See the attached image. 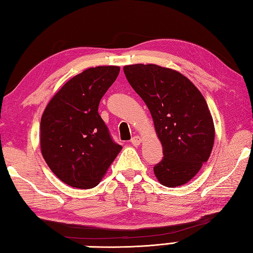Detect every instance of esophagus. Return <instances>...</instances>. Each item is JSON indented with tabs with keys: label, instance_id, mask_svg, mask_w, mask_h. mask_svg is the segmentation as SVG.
Returning a JSON list of instances; mask_svg holds the SVG:
<instances>
[{
	"label": "esophagus",
	"instance_id": "1",
	"mask_svg": "<svg viewBox=\"0 0 253 253\" xmlns=\"http://www.w3.org/2000/svg\"><path fill=\"white\" fill-rule=\"evenodd\" d=\"M131 144L134 146H139L141 144V138L139 136H135L134 138L131 139Z\"/></svg>",
	"mask_w": 253,
	"mask_h": 253
}]
</instances>
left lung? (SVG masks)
<instances>
[{
	"label": "left lung",
	"instance_id": "obj_1",
	"mask_svg": "<svg viewBox=\"0 0 253 253\" xmlns=\"http://www.w3.org/2000/svg\"><path fill=\"white\" fill-rule=\"evenodd\" d=\"M127 81L144 100L163 145L164 158L154 167L163 186L190 181L210 157L213 119L200 90L180 73L156 64L124 66Z\"/></svg>",
	"mask_w": 253,
	"mask_h": 253
}]
</instances>
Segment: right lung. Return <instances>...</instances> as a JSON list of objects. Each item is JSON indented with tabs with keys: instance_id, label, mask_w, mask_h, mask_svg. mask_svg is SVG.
Wrapping results in <instances>:
<instances>
[{
	"instance_id": "obj_1",
	"label": "right lung",
	"mask_w": 253,
	"mask_h": 253,
	"mask_svg": "<svg viewBox=\"0 0 253 253\" xmlns=\"http://www.w3.org/2000/svg\"><path fill=\"white\" fill-rule=\"evenodd\" d=\"M119 71L114 65L87 68L63 85L42 115L41 153L68 186L96 187L122 150L98 114L100 99Z\"/></svg>"
}]
</instances>
